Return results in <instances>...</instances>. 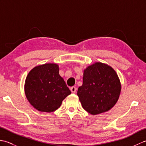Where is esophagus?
Returning a JSON list of instances; mask_svg holds the SVG:
<instances>
[{
	"mask_svg": "<svg viewBox=\"0 0 146 146\" xmlns=\"http://www.w3.org/2000/svg\"><path fill=\"white\" fill-rule=\"evenodd\" d=\"M70 90L71 91V92L73 93V94H75L76 92V88L75 86H71L70 88Z\"/></svg>",
	"mask_w": 146,
	"mask_h": 146,
	"instance_id": "1",
	"label": "esophagus"
}]
</instances>
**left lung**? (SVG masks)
Returning a JSON list of instances; mask_svg holds the SVG:
<instances>
[{
    "label": "left lung",
    "mask_w": 146,
    "mask_h": 146,
    "mask_svg": "<svg viewBox=\"0 0 146 146\" xmlns=\"http://www.w3.org/2000/svg\"><path fill=\"white\" fill-rule=\"evenodd\" d=\"M121 84L112 68L97 62L84 70L77 95L83 108L92 115L107 111L119 100Z\"/></svg>",
    "instance_id": "obj_1"
}]
</instances>
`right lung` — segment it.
Returning a JSON list of instances; mask_svg holds the SVG:
<instances>
[{
    "label": "right lung",
    "mask_w": 146,
    "mask_h": 146,
    "mask_svg": "<svg viewBox=\"0 0 146 146\" xmlns=\"http://www.w3.org/2000/svg\"><path fill=\"white\" fill-rule=\"evenodd\" d=\"M24 91L31 105L36 110L52 112L61 106L71 91L59 74V66L46 63L36 66L27 75Z\"/></svg>",
    "instance_id": "obj_1"
}]
</instances>
